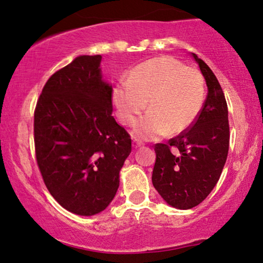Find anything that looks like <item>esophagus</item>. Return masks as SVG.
Segmentation results:
<instances>
[{
  "instance_id": "obj_1",
  "label": "esophagus",
  "mask_w": 263,
  "mask_h": 263,
  "mask_svg": "<svg viewBox=\"0 0 263 263\" xmlns=\"http://www.w3.org/2000/svg\"><path fill=\"white\" fill-rule=\"evenodd\" d=\"M141 146V142H139V141H137V140H133L132 141V147L135 148V149H137V148H139Z\"/></svg>"
}]
</instances>
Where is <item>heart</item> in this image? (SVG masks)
Segmentation results:
<instances>
[{
  "mask_svg": "<svg viewBox=\"0 0 263 263\" xmlns=\"http://www.w3.org/2000/svg\"><path fill=\"white\" fill-rule=\"evenodd\" d=\"M204 100L201 73L169 55L142 62L128 80L116 84L112 91L116 112L124 125H135L147 106L149 112L135 130L141 140L157 139L168 131L174 135L186 130L198 117Z\"/></svg>",
  "mask_w": 263,
  "mask_h": 263,
  "instance_id": "heart-1",
  "label": "heart"
}]
</instances>
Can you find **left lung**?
Here are the masks:
<instances>
[{"mask_svg": "<svg viewBox=\"0 0 263 263\" xmlns=\"http://www.w3.org/2000/svg\"><path fill=\"white\" fill-rule=\"evenodd\" d=\"M205 79L208 96L193 126L168 144L154 146L152 183L169 205L188 210L215 188L228 159L229 111L219 82L210 67L191 53Z\"/></svg>", "mask_w": 263, "mask_h": 263, "instance_id": "1", "label": "left lung"}]
</instances>
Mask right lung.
Returning <instances> with one entry per match:
<instances>
[{
	"mask_svg": "<svg viewBox=\"0 0 263 263\" xmlns=\"http://www.w3.org/2000/svg\"><path fill=\"white\" fill-rule=\"evenodd\" d=\"M102 57L80 55L47 80L34 110V148L44 183L60 205L80 216L109 205L131 137L112 116V87Z\"/></svg>",
	"mask_w": 263,
	"mask_h": 263,
	"instance_id": "add662e5",
	"label": "right lung"
}]
</instances>
